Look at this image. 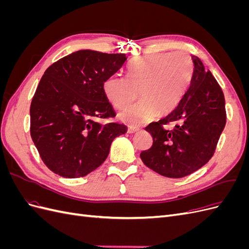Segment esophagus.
I'll return each mask as SVG.
<instances>
[{"label":"esophagus","mask_w":249,"mask_h":249,"mask_svg":"<svg viewBox=\"0 0 249 249\" xmlns=\"http://www.w3.org/2000/svg\"><path fill=\"white\" fill-rule=\"evenodd\" d=\"M138 131H139V129H135V127H132V126H130L129 129H127V133H130V134L137 133Z\"/></svg>","instance_id":"34e87169"}]
</instances>
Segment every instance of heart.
Instances as JSON below:
<instances>
[{
	"label": "heart",
	"mask_w": 249,
	"mask_h": 249,
	"mask_svg": "<svg viewBox=\"0 0 249 249\" xmlns=\"http://www.w3.org/2000/svg\"><path fill=\"white\" fill-rule=\"evenodd\" d=\"M193 61L186 52L137 57L127 63L126 77L112 74L103 83L107 100L116 109H124L136 99L140 102L119 113V118L132 126L152 120L158 112L165 114L176 108L189 85Z\"/></svg>",
	"instance_id": "obj_1"
}]
</instances>
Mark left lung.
I'll return each instance as SVG.
<instances>
[{
    "instance_id": "8db88e82",
    "label": "left lung",
    "mask_w": 249,
    "mask_h": 249,
    "mask_svg": "<svg viewBox=\"0 0 249 249\" xmlns=\"http://www.w3.org/2000/svg\"><path fill=\"white\" fill-rule=\"evenodd\" d=\"M192 61L193 74L182 99L166 116L145 127L154 142L140 154L148 168L172 178L189 176L209 162L227 123L221 87L199 58L192 56ZM169 122L177 124L165 130Z\"/></svg>"
}]
</instances>
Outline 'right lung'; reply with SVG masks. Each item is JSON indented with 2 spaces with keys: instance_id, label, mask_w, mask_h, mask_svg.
<instances>
[{
  "instance_id": "1",
  "label": "right lung",
  "mask_w": 249,
  "mask_h": 249,
  "mask_svg": "<svg viewBox=\"0 0 249 249\" xmlns=\"http://www.w3.org/2000/svg\"><path fill=\"white\" fill-rule=\"evenodd\" d=\"M126 60L124 54L81 50L44 71L30 107V133L47 167L63 178L85 177L107 159L122 124L95 119L115 116L103 83Z\"/></svg>"
}]
</instances>
